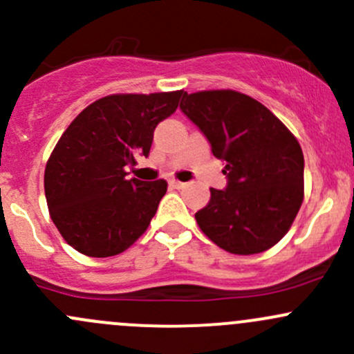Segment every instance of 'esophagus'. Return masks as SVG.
Listing matches in <instances>:
<instances>
[{"label":"esophagus","mask_w":354,"mask_h":354,"mask_svg":"<svg viewBox=\"0 0 354 354\" xmlns=\"http://www.w3.org/2000/svg\"><path fill=\"white\" fill-rule=\"evenodd\" d=\"M169 185H171V187H173V188H178V190L185 187V183H181V181H178V180H171Z\"/></svg>","instance_id":"34e87169"}]
</instances>
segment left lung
Instances as JSON below:
<instances>
[{
	"label": "left lung",
	"instance_id": "8db88e82",
	"mask_svg": "<svg viewBox=\"0 0 354 354\" xmlns=\"http://www.w3.org/2000/svg\"><path fill=\"white\" fill-rule=\"evenodd\" d=\"M180 109L226 160V190L210 188L195 214L217 246L253 255L274 246L291 227L303 202L301 147L269 109L236 91L183 92Z\"/></svg>",
	"mask_w": 354,
	"mask_h": 354
}]
</instances>
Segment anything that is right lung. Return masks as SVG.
<instances>
[{"mask_svg":"<svg viewBox=\"0 0 354 354\" xmlns=\"http://www.w3.org/2000/svg\"><path fill=\"white\" fill-rule=\"evenodd\" d=\"M181 95H106L62 135L46 164L44 192L53 223L77 252L113 257L145 233L167 183L128 180L127 166L149 156L156 127L176 111Z\"/></svg>","mask_w":354,"mask_h":354,"instance_id":"1","label":"right lung"}]
</instances>
